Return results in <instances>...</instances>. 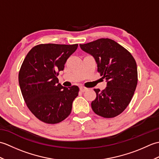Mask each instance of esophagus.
I'll list each match as a JSON object with an SVG mask.
<instances>
[{"label": "esophagus", "instance_id": "obj_1", "mask_svg": "<svg viewBox=\"0 0 159 159\" xmlns=\"http://www.w3.org/2000/svg\"><path fill=\"white\" fill-rule=\"evenodd\" d=\"M87 89H88V88H86V87H83V86L80 87V92H85V91H87Z\"/></svg>", "mask_w": 159, "mask_h": 159}]
</instances>
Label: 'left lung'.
<instances>
[{
	"label": "left lung",
	"instance_id": "left-lung-1",
	"mask_svg": "<svg viewBox=\"0 0 159 159\" xmlns=\"http://www.w3.org/2000/svg\"><path fill=\"white\" fill-rule=\"evenodd\" d=\"M84 52L92 55L98 72L106 79L102 91L94 89L96 98L92 108L98 116L111 118L121 113L128 107L137 85V67L131 54L114 40L101 38L80 44Z\"/></svg>",
	"mask_w": 159,
	"mask_h": 159
}]
</instances>
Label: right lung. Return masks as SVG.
I'll return each mask as SVG.
<instances>
[{"label": "right lung", "mask_w": 159, "mask_h": 159, "mask_svg": "<svg viewBox=\"0 0 159 159\" xmlns=\"http://www.w3.org/2000/svg\"><path fill=\"white\" fill-rule=\"evenodd\" d=\"M77 48L78 44L35 46L20 67L18 80L24 100L31 113L43 122L59 123L71 113L79 88L63 87L57 76Z\"/></svg>", "instance_id": "right-lung-1"}]
</instances>
